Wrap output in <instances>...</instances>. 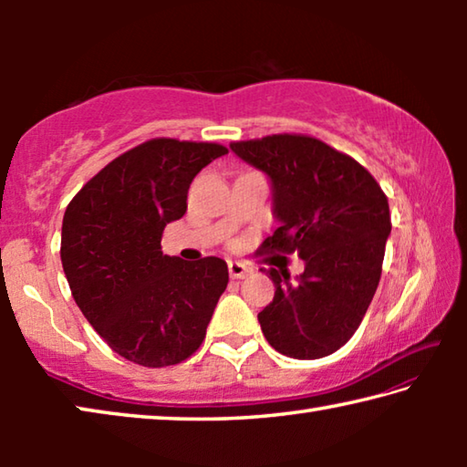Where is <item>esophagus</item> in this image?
Returning a JSON list of instances; mask_svg holds the SVG:
<instances>
[{"mask_svg": "<svg viewBox=\"0 0 467 467\" xmlns=\"http://www.w3.org/2000/svg\"><path fill=\"white\" fill-rule=\"evenodd\" d=\"M228 274H231V278L241 280V278H244V275H249L251 270L247 265H243L239 262H228Z\"/></svg>", "mask_w": 467, "mask_h": 467, "instance_id": "1", "label": "esophagus"}]
</instances>
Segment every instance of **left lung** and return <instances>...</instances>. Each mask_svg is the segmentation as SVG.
<instances>
[{"instance_id":"obj_1","label":"left lung","mask_w":467,"mask_h":467,"mask_svg":"<svg viewBox=\"0 0 467 467\" xmlns=\"http://www.w3.org/2000/svg\"><path fill=\"white\" fill-rule=\"evenodd\" d=\"M231 148L272 181L280 226L259 251H296L305 262L296 282L267 270L275 292L257 315L264 336L290 358L334 354L358 329L379 286L391 233L387 195L362 164L317 138L278 133Z\"/></svg>"}]
</instances>
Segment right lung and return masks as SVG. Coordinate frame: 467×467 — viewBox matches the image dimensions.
<instances>
[{
  "label": "right lung",
  "instance_id": "right-lung-1",
  "mask_svg": "<svg viewBox=\"0 0 467 467\" xmlns=\"http://www.w3.org/2000/svg\"><path fill=\"white\" fill-rule=\"evenodd\" d=\"M228 150L154 138L99 171L69 202L61 264L76 305L97 334L136 365L187 360L228 284L220 257L164 255V226L187 212L193 177Z\"/></svg>",
  "mask_w": 467,
  "mask_h": 467
}]
</instances>
